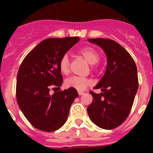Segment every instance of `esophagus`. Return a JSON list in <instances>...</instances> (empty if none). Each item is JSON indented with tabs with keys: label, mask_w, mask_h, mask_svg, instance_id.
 I'll return each instance as SVG.
<instances>
[{
	"label": "esophagus",
	"mask_w": 153,
	"mask_h": 153,
	"mask_svg": "<svg viewBox=\"0 0 153 153\" xmlns=\"http://www.w3.org/2000/svg\"><path fill=\"white\" fill-rule=\"evenodd\" d=\"M78 95H84V92H82V91H78Z\"/></svg>",
	"instance_id": "1"
}]
</instances>
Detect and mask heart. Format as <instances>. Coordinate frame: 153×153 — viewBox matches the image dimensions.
Masks as SVG:
<instances>
[{
	"mask_svg": "<svg viewBox=\"0 0 153 153\" xmlns=\"http://www.w3.org/2000/svg\"><path fill=\"white\" fill-rule=\"evenodd\" d=\"M78 54L84 58L92 67L99 61L100 54L97 49L91 47L82 48L78 51ZM60 71L64 75H67L69 72V58L68 55L65 54L61 57L59 61ZM91 84V81L88 78L82 77L72 76L65 81V86L68 88H74L78 91L84 90L88 86Z\"/></svg>",
	"mask_w": 153,
	"mask_h": 153,
	"instance_id": "b5f03b06",
	"label": "heart"
}]
</instances>
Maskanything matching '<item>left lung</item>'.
Returning <instances> with one entry per match:
<instances>
[{
    "label": "left lung",
    "mask_w": 153,
    "mask_h": 153,
    "mask_svg": "<svg viewBox=\"0 0 153 153\" xmlns=\"http://www.w3.org/2000/svg\"><path fill=\"white\" fill-rule=\"evenodd\" d=\"M104 50L107 58L106 72L94 89L92 102L87 107L91 121L98 127L112 129L118 127L130 112L138 88V71L129 52L110 39H88Z\"/></svg>",
    "instance_id": "1"
}]
</instances>
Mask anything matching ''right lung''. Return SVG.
<instances>
[{"instance_id": "1", "label": "right lung", "mask_w": 153, "mask_h": 153, "mask_svg": "<svg viewBox=\"0 0 153 153\" xmlns=\"http://www.w3.org/2000/svg\"><path fill=\"white\" fill-rule=\"evenodd\" d=\"M79 40L78 37L44 40L20 66L16 84L18 104L29 123L40 130L53 132L60 129L67 121L70 106L78 96L74 88L52 95L49 91L51 87L62 85L59 61Z\"/></svg>"}]
</instances>
